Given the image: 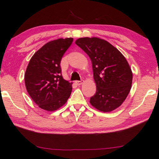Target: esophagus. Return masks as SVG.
Listing matches in <instances>:
<instances>
[{
	"instance_id": "esophagus-1",
	"label": "esophagus",
	"mask_w": 159,
	"mask_h": 159,
	"mask_svg": "<svg viewBox=\"0 0 159 159\" xmlns=\"http://www.w3.org/2000/svg\"><path fill=\"white\" fill-rule=\"evenodd\" d=\"M83 82H84L83 80H76V81H75V83H76V84L77 85H80Z\"/></svg>"
}]
</instances>
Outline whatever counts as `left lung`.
Listing matches in <instances>:
<instances>
[{
  "label": "left lung",
  "instance_id": "1",
  "mask_svg": "<svg viewBox=\"0 0 159 159\" xmlns=\"http://www.w3.org/2000/svg\"><path fill=\"white\" fill-rule=\"evenodd\" d=\"M89 56L96 85L90 98L93 107L104 112L119 107L125 100L132 83V72L123 55L105 40L80 38L75 42Z\"/></svg>",
  "mask_w": 159,
  "mask_h": 159
}]
</instances>
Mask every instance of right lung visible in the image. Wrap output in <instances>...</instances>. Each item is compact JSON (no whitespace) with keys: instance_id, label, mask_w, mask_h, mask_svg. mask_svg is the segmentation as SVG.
<instances>
[{"instance_id":"right-lung-1","label":"right lung","mask_w":159,"mask_h":159,"mask_svg":"<svg viewBox=\"0 0 159 159\" xmlns=\"http://www.w3.org/2000/svg\"><path fill=\"white\" fill-rule=\"evenodd\" d=\"M72 42V38H67L46 43L34 54L27 65L25 74L27 91L43 110H57L70 96L72 83L62 76L61 61Z\"/></svg>"}]
</instances>
